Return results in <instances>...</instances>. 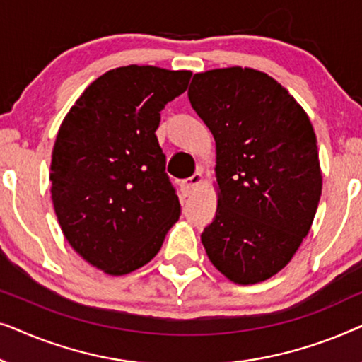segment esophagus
Instances as JSON below:
<instances>
[{
  "label": "esophagus",
  "instance_id": "esophagus-1",
  "mask_svg": "<svg viewBox=\"0 0 362 362\" xmlns=\"http://www.w3.org/2000/svg\"><path fill=\"white\" fill-rule=\"evenodd\" d=\"M202 182H204V177H202V175H201L199 171H196L191 177H187V180L182 181V185H181L182 192H185L186 196H191L192 192H194L197 187L202 185Z\"/></svg>",
  "mask_w": 362,
  "mask_h": 362
}]
</instances>
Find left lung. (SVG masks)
I'll list each match as a JSON object with an SVG mask.
<instances>
[{
	"label": "left lung",
	"instance_id": "1",
	"mask_svg": "<svg viewBox=\"0 0 362 362\" xmlns=\"http://www.w3.org/2000/svg\"><path fill=\"white\" fill-rule=\"evenodd\" d=\"M191 107L216 141L217 209L201 235L226 279L254 285L279 274L308 235L321 196L316 135L293 95L269 74H194Z\"/></svg>",
	"mask_w": 362,
	"mask_h": 362
}]
</instances>
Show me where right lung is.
Masks as SVG:
<instances>
[{"mask_svg": "<svg viewBox=\"0 0 362 362\" xmlns=\"http://www.w3.org/2000/svg\"><path fill=\"white\" fill-rule=\"evenodd\" d=\"M189 78V71L155 66L112 69L59 127L49 175L54 211L72 249L108 275L146 265L180 219L155 132Z\"/></svg>", "mask_w": 362, "mask_h": 362, "instance_id": "right-lung-1", "label": "right lung"}]
</instances>
